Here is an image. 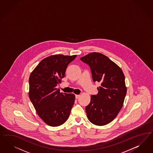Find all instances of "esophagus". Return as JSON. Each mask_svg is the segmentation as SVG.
<instances>
[{"label": "esophagus", "instance_id": "esophagus-1", "mask_svg": "<svg viewBox=\"0 0 153 153\" xmlns=\"http://www.w3.org/2000/svg\"><path fill=\"white\" fill-rule=\"evenodd\" d=\"M79 97H80V95H79V94H76L75 95V98L76 99L79 98Z\"/></svg>", "mask_w": 153, "mask_h": 153}]
</instances>
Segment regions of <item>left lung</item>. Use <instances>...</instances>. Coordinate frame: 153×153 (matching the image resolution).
Here are the masks:
<instances>
[{
    "mask_svg": "<svg viewBox=\"0 0 153 153\" xmlns=\"http://www.w3.org/2000/svg\"><path fill=\"white\" fill-rule=\"evenodd\" d=\"M91 68L94 82H100L98 94L92 95L85 107L89 120L96 126L110 123L123 105L127 93L123 73L117 65L100 53L92 52L80 58Z\"/></svg>",
    "mask_w": 153,
    "mask_h": 153,
    "instance_id": "left-lung-1",
    "label": "left lung"
}]
</instances>
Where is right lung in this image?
I'll return each instance as SVG.
<instances>
[{
    "mask_svg": "<svg viewBox=\"0 0 153 153\" xmlns=\"http://www.w3.org/2000/svg\"><path fill=\"white\" fill-rule=\"evenodd\" d=\"M76 57L51 56L42 59L30 75V100L40 118L50 126L64 123L74 105V94L61 93L56 87L64 78L68 65Z\"/></svg>",
    "mask_w": 153,
    "mask_h": 153,
    "instance_id": "obj_1",
    "label": "right lung"
}]
</instances>
